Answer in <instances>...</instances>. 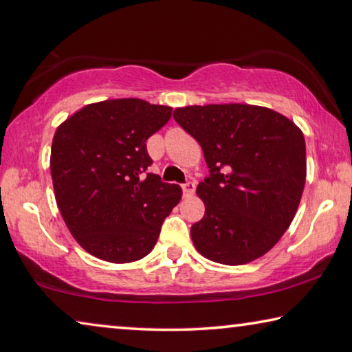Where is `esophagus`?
I'll return each mask as SVG.
<instances>
[{"label": "esophagus", "instance_id": "1", "mask_svg": "<svg viewBox=\"0 0 352 352\" xmlns=\"http://www.w3.org/2000/svg\"><path fill=\"white\" fill-rule=\"evenodd\" d=\"M182 189H183V194H185L186 197L192 196L194 189H196V183H194V182H186L185 185H182Z\"/></svg>", "mask_w": 352, "mask_h": 352}]
</instances>
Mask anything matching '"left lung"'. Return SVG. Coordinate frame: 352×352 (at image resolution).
Segmentation results:
<instances>
[{"instance_id": "1", "label": "left lung", "mask_w": 352, "mask_h": 352, "mask_svg": "<svg viewBox=\"0 0 352 352\" xmlns=\"http://www.w3.org/2000/svg\"><path fill=\"white\" fill-rule=\"evenodd\" d=\"M174 119L204 150L210 177L199 183L205 214L191 227L199 254L246 265L276 246L302 197L307 160L302 131L265 106H185Z\"/></svg>"}]
</instances>
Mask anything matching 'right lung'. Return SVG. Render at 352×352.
<instances>
[{"label":"right lung","mask_w":352,"mask_h":352,"mask_svg":"<svg viewBox=\"0 0 352 352\" xmlns=\"http://www.w3.org/2000/svg\"><path fill=\"white\" fill-rule=\"evenodd\" d=\"M170 116V106L116 98L87 104L58 126L50 158L56 204L86 252L109 263L152 252L182 199V188L158 175L141 180L152 164L146 141Z\"/></svg>","instance_id":"1"}]
</instances>
